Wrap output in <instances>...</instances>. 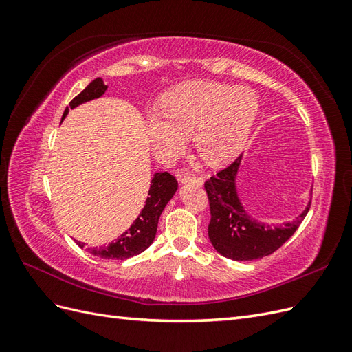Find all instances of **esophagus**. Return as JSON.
I'll use <instances>...</instances> for the list:
<instances>
[{
	"mask_svg": "<svg viewBox=\"0 0 352 352\" xmlns=\"http://www.w3.org/2000/svg\"><path fill=\"white\" fill-rule=\"evenodd\" d=\"M179 182H182V184L192 182V184L201 186L202 185V177L195 176V175H189L188 172H185V170H184V172L179 173Z\"/></svg>",
	"mask_w": 352,
	"mask_h": 352,
	"instance_id": "1",
	"label": "esophagus"
}]
</instances>
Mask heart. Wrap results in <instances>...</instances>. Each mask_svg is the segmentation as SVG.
<instances>
[{
	"label": "heart",
	"instance_id": "1",
	"mask_svg": "<svg viewBox=\"0 0 352 352\" xmlns=\"http://www.w3.org/2000/svg\"><path fill=\"white\" fill-rule=\"evenodd\" d=\"M163 110L146 117L154 151L172 158L194 135L197 154L210 166L235 158L245 145L258 113V100L248 88L195 80L179 85L166 95Z\"/></svg>",
	"mask_w": 352,
	"mask_h": 352
}]
</instances>
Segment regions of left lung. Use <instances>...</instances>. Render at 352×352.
<instances>
[{"mask_svg": "<svg viewBox=\"0 0 352 352\" xmlns=\"http://www.w3.org/2000/svg\"><path fill=\"white\" fill-rule=\"evenodd\" d=\"M241 155L217 175L206 180L204 188L208 197L211 220L208 238L221 255L236 261H251L273 254L289 239L305 219L310 204L294 221L270 228L252 220L236 194L235 177Z\"/></svg>", "mask_w": 352, "mask_h": 352, "instance_id": "1", "label": "left lung"}]
</instances>
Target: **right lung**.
<instances>
[{
	"label": "right lung",
	"instance_id": "add662e5",
	"mask_svg": "<svg viewBox=\"0 0 352 352\" xmlns=\"http://www.w3.org/2000/svg\"><path fill=\"white\" fill-rule=\"evenodd\" d=\"M105 89H107V85L102 82L101 78H97L69 102V107L74 109L79 104L98 98L105 92ZM69 107H66L65 113H63V119L69 113ZM176 189L177 180L173 175H170L168 172L155 173L154 179L151 180L146 204L144 206L141 214L133 221V225L114 242L98 248H88V251L100 258L109 260H124L145 251L153 243L157 233L158 219L162 216L167 202L175 195ZM78 245L80 248L85 247L80 242H78Z\"/></svg>",
	"mask_w": 352,
	"mask_h": 352
}]
</instances>
